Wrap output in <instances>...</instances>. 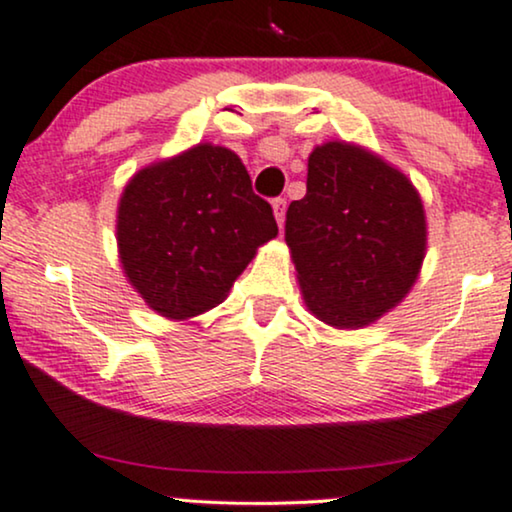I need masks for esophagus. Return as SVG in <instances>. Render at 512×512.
<instances>
[{
  "instance_id": "esophagus-1",
  "label": "esophagus",
  "mask_w": 512,
  "mask_h": 512,
  "mask_svg": "<svg viewBox=\"0 0 512 512\" xmlns=\"http://www.w3.org/2000/svg\"><path fill=\"white\" fill-rule=\"evenodd\" d=\"M271 208H274V217H276L278 226L283 229V222H286V198H274Z\"/></svg>"
}]
</instances>
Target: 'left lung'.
<instances>
[{
	"label": "left lung",
	"instance_id": "1",
	"mask_svg": "<svg viewBox=\"0 0 512 512\" xmlns=\"http://www.w3.org/2000/svg\"><path fill=\"white\" fill-rule=\"evenodd\" d=\"M304 304L333 328H361L397 307L428 248L423 200L404 172L366 148L328 141L307 165V193L286 212Z\"/></svg>",
	"mask_w": 512,
	"mask_h": 512
}]
</instances>
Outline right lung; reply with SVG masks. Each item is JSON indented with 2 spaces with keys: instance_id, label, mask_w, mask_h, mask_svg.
<instances>
[{
  "instance_id": "obj_1",
  "label": "right lung",
  "mask_w": 512,
  "mask_h": 512,
  "mask_svg": "<svg viewBox=\"0 0 512 512\" xmlns=\"http://www.w3.org/2000/svg\"><path fill=\"white\" fill-rule=\"evenodd\" d=\"M120 262L148 307L181 321L217 307L278 234L234 151L198 144L144 167L118 205Z\"/></svg>"
}]
</instances>
